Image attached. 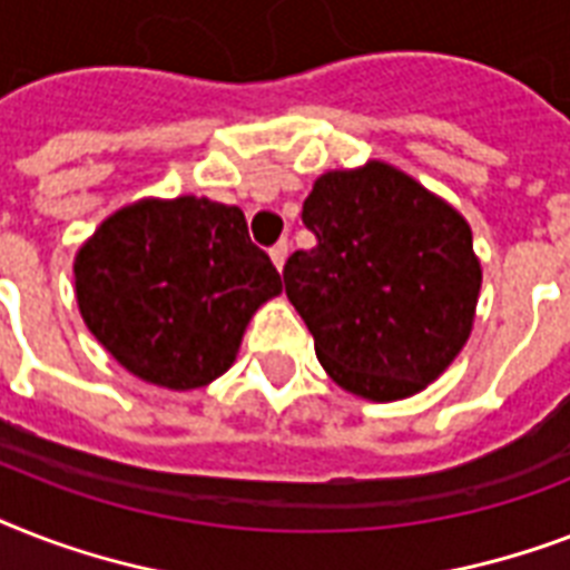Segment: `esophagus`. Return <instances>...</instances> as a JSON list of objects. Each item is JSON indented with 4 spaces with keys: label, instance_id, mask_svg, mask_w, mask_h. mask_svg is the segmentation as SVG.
Masks as SVG:
<instances>
[{
    "label": "esophagus",
    "instance_id": "esophagus-1",
    "mask_svg": "<svg viewBox=\"0 0 570 570\" xmlns=\"http://www.w3.org/2000/svg\"><path fill=\"white\" fill-rule=\"evenodd\" d=\"M268 257H272L275 268L281 272V268H284V263H286V257H289V242L281 239L277 245H272V248H268Z\"/></svg>",
    "mask_w": 570,
    "mask_h": 570
}]
</instances>
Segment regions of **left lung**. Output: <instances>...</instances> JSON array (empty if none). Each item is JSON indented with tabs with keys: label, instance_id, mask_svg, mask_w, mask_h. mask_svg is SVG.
I'll return each instance as SVG.
<instances>
[{
	"label": "left lung",
	"instance_id": "left-lung-1",
	"mask_svg": "<svg viewBox=\"0 0 570 570\" xmlns=\"http://www.w3.org/2000/svg\"><path fill=\"white\" fill-rule=\"evenodd\" d=\"M302 222L316 248L284 266L286 298L340 387L373 402L414 396L455 361L482 268L470 224L387 163L328 171Z\"/></svg>",
	"mask_w": 570,
	"mask_h": 570
}]
</instances>
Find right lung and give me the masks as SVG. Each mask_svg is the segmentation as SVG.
<instances>
[{"instance_id":"1","label":"right lung","mask_w":570,"mask_h":570,"mask_svg":"<svg viewBox=\"0 0 570 570\" xmlns=\"http://www.w3.org/2000/svg\"><path fill=\"white\" fill-rule=\"evenodd\" d=\"M85 325L124 370L195 390L230 370L259 304L284 284L239 206L138 200L97 227L73 263Z\"/></svg>"}]
</instances>
